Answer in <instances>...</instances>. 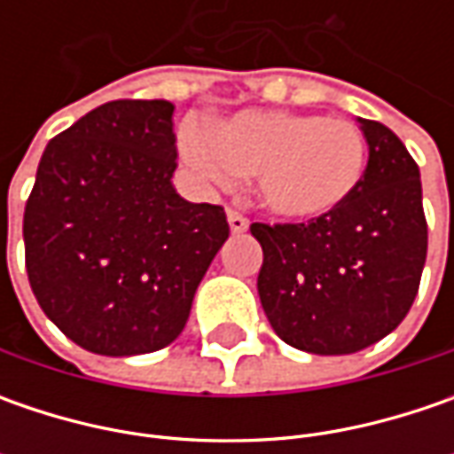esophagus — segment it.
Here are the masks:
<instances>
[{
    "label": "esophagus",
    "instance_id": "1",
    "mask_svg": "<svg viewBox=\"0 0 454 454\" xmlns=\"http://www.w3.org/2000/svg\"><path fill=\"white\" fill-rule=\"evenodd\" d=\"M227 222H230V230H232L235 235L247 232V227H250V222L242 217L239 212H235V209H230V212H227Z\"/></svg>",
    "mask_w": 454,
    "mask_h": 454
}]
</instances>
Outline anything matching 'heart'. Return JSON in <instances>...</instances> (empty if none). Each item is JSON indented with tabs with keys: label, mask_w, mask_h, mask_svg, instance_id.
<instances>
[{
	"label": "heart",
	"mask_w": 454,
	"mask_h": 454,
	"mask_svg": "<svg viewBox=\"0 0 454 454\" xmlns=\"http://www.w3.org/2000/svg\"><path fill=\"white\" fill-rule=\"evenodd\" d=\"M182 151L212 182L250 176L254 201L293 222L339 209L366 168V141L354 123L286 111H245L204 136L184 129Z\"/></svg>",
	"instance_id": "b5f03b06"
}]
</instances>
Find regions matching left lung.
Segmentation results:
<instances>
[{
    "label": "left lung",
    "mask_w": 454,
    "mask_h": 454,
    "mask_svg": "<svg viewBox=\"0 0 454 454\" xmlns=\"http://www.w3.org/2000/svg\"><path fill=\"white\" fill-rule=\"evenodd\" d=\"M356 121L369 164L339 209L301 224H250L262 247L257 293L272 331L318 356L356 354L392 333L427 260L419 166L384 123Z\"/></svg>",
    "instance_id": "obj_1"
}]
</instances>
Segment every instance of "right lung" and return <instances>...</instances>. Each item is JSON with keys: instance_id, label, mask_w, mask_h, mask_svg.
Instances as JSON below:
<instances>
[{"instance_id": "obj_1", "label": "right lung", "mask_w": 454, "mask_h": 454, "mask_svg": "<svg viewBox=\"0 0 454 454\" xmlns=\"http://www.w3.org/2000/svg\"><path fill=\"white\" fill-rule=\"evenodd\" d=\"M174 106L111 100L44 149L27 200V278L80 348L136 356L168 346L230 237L219 204L176 194Z\"/></svg>"}]
</instances>
